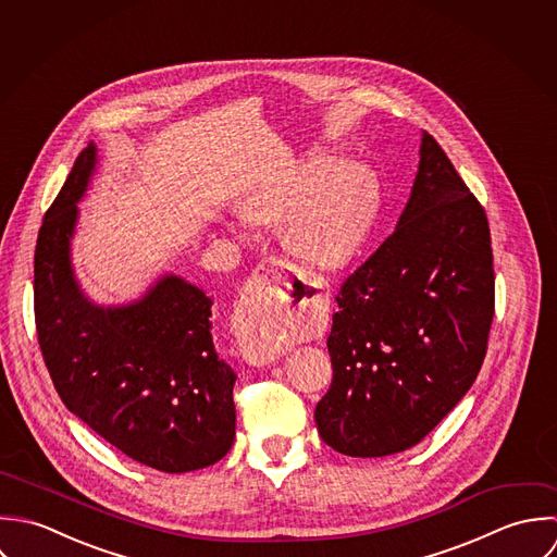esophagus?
<instances>
[{
    "label": "esophagus",
    "instance_id": "esophagus-1",
    "mask_svg": "<svg viewBox=\"0 0 557 557\" xmlns=\"http://www.w3.org/2000/svg\"><path fill=\"white\" fill-rule=\"evenodd\" d=\"M293 280H301L306 286L310 282H306L301 277V273L284 262V260H275L269 258L264 260L247 280L243 293H240V301H238V317L243 323L247 325H258L264 321V317L271 312L273 304L277 301V293L282 290V286H288V282ZM314 288H323V284L314 282L310 284ZM280 357V352H269V350H247L245 359L253 366H267L273 363Z\"/></svg>",
    "mask_w": 557,
    "mask_h": 557
}]
</instances>
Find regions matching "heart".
<instances>
[{"mask_svg":"<svg viewBox=\"0 0 557 557\" xmlns=\"http://www.w3.org/2000/svg\"><path fill=\"white\" fill-rule=\"evenodd\" d=\"M332 164L334 157L312 154L245 202L253 218H284L288 249L317 267H339L355 256L379 198L370 168L355 161ZM284 339V327H269L260 344L262 350H275Z\"/></svg>","mask_w":557,"mask_h":557,"instance_id":"obj_1","label":"heart"}]
</instances>
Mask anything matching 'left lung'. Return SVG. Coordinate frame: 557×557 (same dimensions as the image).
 <instances>
[{
  "label": "left lung",
  "mask_w": 557,
  "mask_h": 557,
  "mask_svg": "<svg viewBox=\"0 0 557 557\" xmlns=\"http://www.w3.org/2000/svg\"><path fill=\"white\" fill-rule=\"evenodd\" d=\"M335 301L321 440L361 458L420 444L473 385L495 314L486 213L426 131L396 230Z\"/></svg>",
  "instance_id": "left-lung-1"
}]
</instances>
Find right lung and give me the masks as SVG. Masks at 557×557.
I'll return each instance as SVG.
<instances>
[{
  "instance_id": "1",
  "label": "right lung",
  "mask_w": 557,
  "mask_h": 557,
  "mask_svg": "<svg viewBox=\"0 0 557 557\" xmlns=\"http://www.w3.org/2000/svg\"><path fill=\"white\" fill-rule=\"evenodd\" d=\"M95 170L90 141L36 240L34 314L47 370L66 409L128 458L165 473L209 467L236 426V374L213 344V299L174 273L126 306L84 295L71 238Z\"/></svg>"
}]
</instances>
